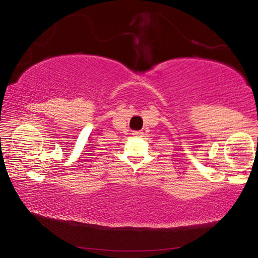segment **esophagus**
Segmentation results:
<instances>
[{"label":"esophagus","instance_id":"obj_1","mask_svg":"<svg viewBox=\"0 0 258 258\" xmlns=\"http://www.w3.org/2000/svg\"><path fill=\"white\" fill-rule=\"evenodd\" d=\"M134 137H137V138H141V137H143V132L142 131H134V132L132 133Z\"/></svg>","mask_w":258,"mask_h":258}]
</instances>
